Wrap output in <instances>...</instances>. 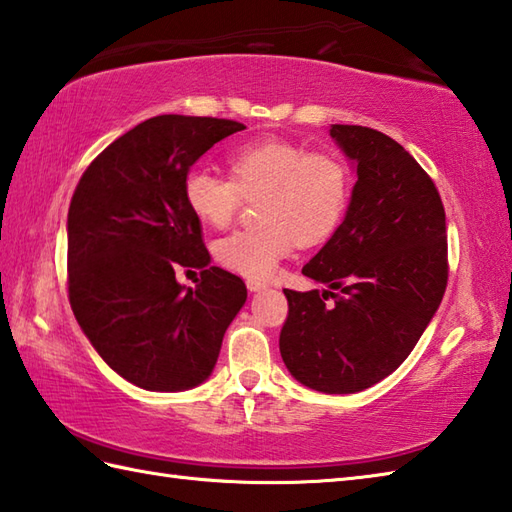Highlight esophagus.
Wrapping results in <instances>:
<instances>
[{
  "label": "esophagus",
  "instance_id": "34e87169",
  "mask_svg": "<svg viewBox=\"0 0 512 512\" xmlns=\"http://www.w3.org/2000/svg\"><path fill=\"white\" fill-rule=\"evenodd\" d=\"M246 288H248L250 292H257V290H264V288H268V284H266V281H262V279H253V277H248V279H246Z\"/></svg>",
  "mask_w": 512,
  "mask_h": 512
}]
</instances>
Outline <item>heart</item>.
Returning a JSON list of instances; mask_svg holds the SVG:
<instances>
[{"label": "heart", "instance_id": "obj_1", "mask_svg": "<svg viewBox=\"0 0 512 512\" xmlns=\"http://www.w3.org/2000/svg\"><path fill=\"white\" fill-rule=\"evenodd\" d=\"M231 178L193 169L184 178V202L200 222L224 228L242 198H257V220L220 239L217 262L239 275L264 279L299 244L332 237L350 204L352 176L330 151H308L288 140H257L228 156Z\"/></svg>", "mask_w": 512, "mask_h": 512}]
</instances>
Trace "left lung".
<instances>
[{"mask_svg": "<svg viewBox=\"0 0 512 512\" xmlns=\"http://www.w3.org/2000/svg\"><path fill=\"white\" fill-rule=\"evenodd\" d=\"M330 136L356 184L345 220L301 270L328 290H284L279 352L301 385L356 394L396 372L436 314L447 217L436 184L394 138L361 125H332Z\"/></svg>", "mask_w": 512, "mask_h": 512, "instance_id": "obj_1", "label": "left lung"}]
</instances>
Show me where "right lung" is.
Returning <instances> with one entry per match:
<instances>
[{
    "instance_id": "obj_1",
    "label": "right lung",
    "mask_w": 512,
    "mask_h": 512,
    "mask_svg": "<svg viewBox=\"0 0 512 512\" xmlns=\"http://www.w3.org/2000/svg\"><path fill=\"white\" fill-rule=\"evenodd\" d=\"M246 129L211 116L162 114L105 147L68 211V295L76 321L118 376L184 391L211 376L224 332L246 301L237 275L209 266L184 178L215 143ZM200 267L195 289L175 270Z\"/></svg>"
}]
</instances>
